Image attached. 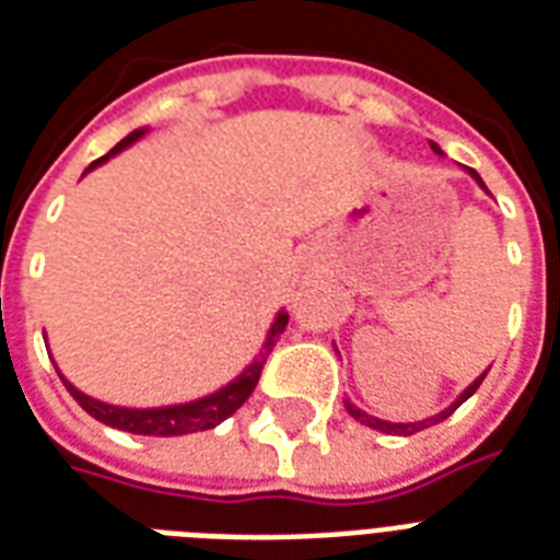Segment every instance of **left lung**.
I'll list each match as a JSON object with an SVG mask.
<instances>
[{"mask_svg":"<svg viewBox=\"0 0 560 560\" xmlns=\"http://www.w3.org/2000/svg\"><path fill=\"white\" fill-rule=\"evenodd\" d=\"M435 148V144H433ZM435 151H439V148H435ZM470 174H474V177L479 179V174L477 171H470ZM479 186L486 188V183H482V179H479ZM488 374V372H486ZM486 374H482V377H486ZM482 377H477V381L470 383L468 389L462 392L459 395V400H456V404H453V407H447L444 409V412H439V416H433V418H424V421H412V424H392V421H381V418H374V416H369V412H363V409H358L354 407V404H349V400H346V409H349L351 416L358 418L360 424H366V427H374V430H381V433H395V435H412V433H418V430H424V427H430V424H439V421H444V418L451 416L453 409L459 407V404H465V400L470 398V395H474V392L479 389V383H482Z\"/></svg>","mask_w":560,"mask_h":560,"instance_id":"obj_1","label":"left lung"}]
</instances>
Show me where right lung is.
<instances>
[{
	"mask_svg": "<svg viewBox=\"0 0 560 560\" xmlns=\"http://www.w3.org/2000/svg\"><path fill=\"white\" fill-rule=\"evenodd\" d=\"M144 130H133L130 136H125L121 142L107 153V156H101L95 160L86 171H92L101 162H107L113 153H118L127 144H133ZM288 328V314L276 316V323L270 328V337L264 342L261 354L244 369V372L237 374L235 381L226 383L223 389H218L214 395H206L200 400H191V404H177V407H160V409H125V407H113V404H104V400H95L90 395H83L81 389H74L72 383L63 381V386L72 392V398L81 404L92 418H98L101 424L116 427V430H125V433H136V435H186V433H197V430H211V427H218L223 418H229L235 412L237 407H244V400L253 395L255 383L261 377V369L267 363V354L272 351L276 340H279L281 334Z\"/></svg>",
	"mask_w": 560,
	"mask_h": 560,
	"instance_id": "right-lung-1",
	"label": "right lung"
}]
</instances>
